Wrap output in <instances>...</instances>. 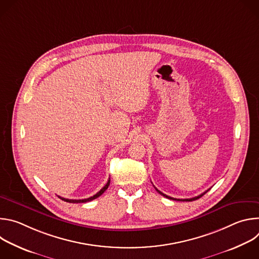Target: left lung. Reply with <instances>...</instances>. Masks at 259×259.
Listing matches in <instances>:
<instances>
[{"label":"left lung","instance_id":"1","mask_svg":"<svg viewBox=\"0 0 259 259\" xmlns=\"http://www.w3.org/2000/svg\"><path fill=\"white\" fill-rule=\"evenodd\" d=\"M156 189V188H155ZM157 190V192L160 194V195H162V196H164L165 198H168V199H170V200H175V201H189V202H191V201H195V200H197V199H199V198H201L202 196H204L208 191H206L205 193H203V194H201L200 196H198V197H195V198H191V199H175V198H172V197H169V196H167V195H165V194H163L162 192H160L158 189H156Z\"/></svg>","mask_w":259,"mask_h":259}]
</instances>
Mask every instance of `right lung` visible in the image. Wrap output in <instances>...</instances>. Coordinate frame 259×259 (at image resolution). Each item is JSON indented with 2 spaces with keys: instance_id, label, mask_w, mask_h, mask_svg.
I'll return each instance as SVG.
<instances>
[{
  "instance_id": "1",
  "label": "right lung",
  "mask_w": 259,
  "mask_h": 259,
  "mask_svg": "<svg viewBox=\"0 0 259 259\" xmlns=\"http://www.w3.org/2000/svg\"><path fill=\"white\" fill-rule=\"evenodd\" d=\"M109 182H110V178H108V180H107V182H106V184L105 186L96 194V195H94V196H92V197H90V198H87V199H83V200H69V199H65V198H61V197H59L61 200H63V201H66V202H68V203H86V202H89V201H92V200H94V199H96V198H98L99 196H101L106 190H107V188H108V186H109Z\"/></svg>"
}]
</instances>
